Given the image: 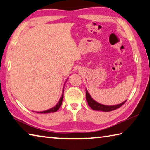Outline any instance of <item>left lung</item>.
<instances>
[{"label":"left lung","mask_w":150,"mask_h":150,"mask_svg":"<svg viewBox=\"0 0 150 150\" xmlns=\"http://www.w3.org/2000/svg\"><path fill=\"white\" fill-rule=\"evenodd\" d=\"M87 102L88 105H89L90 107L93 109V110H103V111H108V110H112L113 108H115L116 107H118V106H116V107H112V108H108V107H104V106H101V105H97L95 104V103L93 104L91 103V101H89V100L87 99Z\"/></svg>","instance_id":"left-lung-1"}]
</instances>
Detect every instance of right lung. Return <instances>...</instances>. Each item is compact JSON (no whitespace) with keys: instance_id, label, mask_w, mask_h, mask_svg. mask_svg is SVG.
<instances>
[{"instance_id":"obj_1","label":"right lung","mask_w":150,"mask_h":150,"mask_svg":"<svg viewBox=\"0 0 150 150\" xmlns=\"http://www.w3.org/2000/svg\"><path fill=\"white\" fill-rule=\"evenodd\" d=\"M62 101H63V96L62 97V98H61L59 103L57 105L56 107H55L54 108H53V109H52V110H48V111H46V112H43V113H44V114H45V113H52V112H56L58 110V109L60 108V106H61V105H62Z\"/></svg>"}]
</instances>
